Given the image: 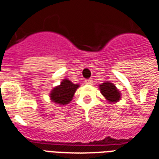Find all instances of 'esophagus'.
<instances>
[{"label":"esophagus","mask_w":159,"mask_h":159,"mask_svg":"<svg viewBox=\"0 0 159 159\" xmlns=\"http://www.w3.org/2000/svg\"><path fill=\"white\" fill-rule=\"evenodd\" d=\"M93 80L92 79H86L85 80V83L86 84H89V85H92L93 84Z\"/></svg>","instance_id":"34e87169"}]
</instances>
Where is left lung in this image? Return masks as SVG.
Returning a JSON list of instances; mask_svg holds the SVG:
<instances>
[{
	"mask_svg": "<svg viewBox=\"0 0 159 159\" xmlns=\"http://www.w3.org/2000/svg\"><path fill=\"white\" fill-rule=\"evenodd\" d=\"M100 87V91L102 94L106 98L107 100H108L111 102H117L120 98V93L118 92L115 85H113L111 82H105L99 86Z\"/></svg>",
	"mask_w": 159,
	"mask_h": 159,
	"instance_id": "obj_1",
	"label": "left lung"
}]
</instances>
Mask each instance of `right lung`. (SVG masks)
Listing matches in <instances>:
<instances>
[{
	"label": "right lung",
	"mask_w": 159,
	"mask_h": 159,
	"mask_svg": "<svg viewBox=\"0 0 159 159\" xmlns=\"http://www.w3.org/2000/svg\"><path fill=\"white\" fill-rule=\"evenodd\" d=\"M79 85L74 84L67 79L63 80L60 86L56 87L50 94L52 101L60 105L70 102Z\"/></svg>",
	"instance_id": "right-lung-1"
}]
</instances>
